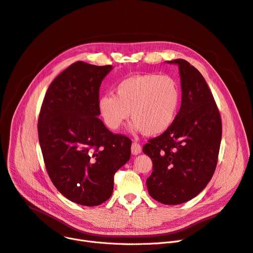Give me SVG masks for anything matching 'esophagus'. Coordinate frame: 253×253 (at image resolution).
<instances>
[{
    "label": "esophagus",
    "instance_id": "1",
    "mask_svg": "<svg viewBox=\"0 0 253 253\" xmlns=\"http://www.w3.org/2000/svg\"><path fill=\"white\" fill-rule=\"evenodd\" d=\"M131 153L133 154V155L140 154L141 153V145L138 142L134 141L133 143H132V145H131Z\"/></svg>",
    "mask_w": 253,
    "mask_h": 253
}]
</instances>
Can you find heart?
Instances as JSON below:
<instances>
[{"mask_svg":"<svg viewBox=\"0 0 253 253\" xmlns=\"http://www.w3.org/2000/svg\"><path fill=\"white\" fill-rule=\"evenodd\" d=\"M116 95H102L98 102L105 125L113 130L126 120H133V127L148 135L168 130L177 118L181 91L174 78L147 74L129 77L115 87Z\"/></svg>","mask_w":253,"mask_h":253,"instance_id":"heart-1","label":"heart"}]
</instances>
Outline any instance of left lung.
<instances>
[{
	"label": "left lung",
	"instance_id": "8db88e82",
	"mask_svg": "<svg viewBox=\"0 0 253 253\" xmlns=\"http://www.w3.org/2000/svg\"><path fill=\"white\" fill-rule=\"evenodd\" d=\"M178 64L182 90L177 118L168 130L149 139L143 153L153 161L149 194L166 205L196 197L213 176L221 140V118L205 79L184 59Z\"/></svg>",
	"mask_w": 253,
	"mask_h": 253
}]
</instances>
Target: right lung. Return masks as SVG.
<instances>
[{"mask_svg": "<svg viewBox=\"0 0 253 253\" xmlns=\"http://www.w3.org/2000/svg\"><path fill=\"white\" fill-rule=\"evenodd\" d=\"M112 65L77 61L50 84L38 120L48 175L69 200L96 206L113 194L114 175L130 159L131 139L114 134L100 115L99 88Z\"/></svg>", "mask_w": 253, "mask_h": 253, "instance_id": "obj_1", "label": "right lung"}]
</instances>
